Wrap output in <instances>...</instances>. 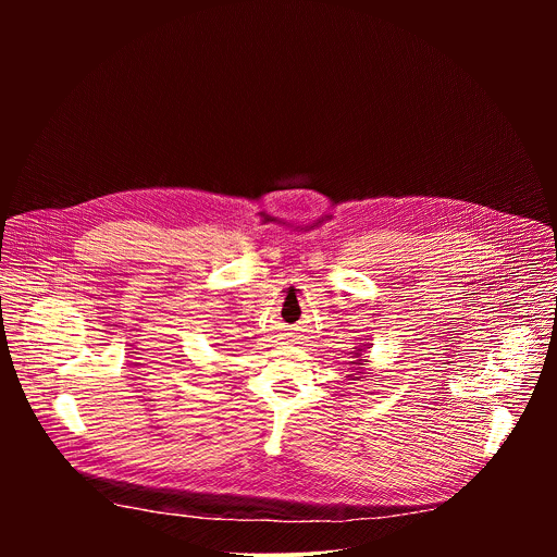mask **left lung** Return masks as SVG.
Here are the masks:
<instances>
[{"label": "left lung", "mask_w": 557, "mask_h": 557, "mask_svg": "<svg viewBox=\"0 0 557 557\" xmlns=\"http://www.w3.org/2000/svg\"><path fill=\"white\" fill-rule=\"evenodd\" d=\"M363 350H366V346H359V348H355V359H357V361H350V363L355 366V368H350L352 372H359V370L366 366V359H361V352H363ZM361 374H363V372H361ZM348 376H350V379H355V381L359 379V376H355V374H348Z\"/></svg>", "instance_id": "1"}]
</instances>
